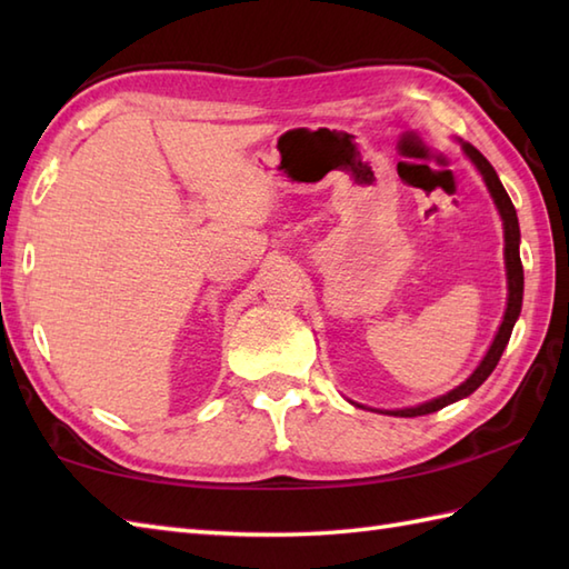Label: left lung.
I'll use <instances>...</instances> for the list:
<instances>
[{
    "instance_id": "obj_1",
    "label": "left lung",
    "mask_w": 569,
    "mask_h": 569,
    "mask_svg": "<svg viewBox=\"0 0 569 569\" xmlns=\"http://www.w3.org/2000/svg\"><path fill=\"white\" fill-rule=\"evenodd\" d=\"M462 149L469 156V161L477 166V171L481 173V178H485V183H487V188L491 192L493 202H497V210H499L501 220H503V241H506L503 257H506V278H509V306H506L503 322H501L497 337H493V342L489 347L487 357L481 359V365L475 369V373H471V377L465 383H459L457 389H452L450 393H445L440 398H432V401H428V403H420V406H413V408H401V410H386V413H389V416H401V418L428 416V413H435V410H440L445 406L459 401V398H467L469 393H475L479 386L489 379V373L497 369L499 359L503 355V349H506V345H509V340H511L513 325H516L518 316H521V303H523V263H521V253H518L521 229H518L516 208H513V202L509 198V192L503 190L497 171H493V166L485 159V156H481L475 147H471V143H465V141H462Z\"/></svg>"
}]
</instances>
